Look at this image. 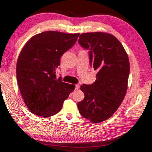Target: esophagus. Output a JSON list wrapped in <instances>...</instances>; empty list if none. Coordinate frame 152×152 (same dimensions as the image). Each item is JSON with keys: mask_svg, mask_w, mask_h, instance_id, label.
Masks as SVG:
<instances>
[{"mask_svg": "<svg viewBox=\"0 0 152 152\" xmlns=\"http://www.w3.org/2000/svg\"><path fill=\"white\" fill-rule=\"evenodd\" d=\"M79 88H80V85H76L75 89L76 90H78V89H79Z\"/></svg>", "mask_w": 152, "mask_h": 152, "instance_id": "34e87169", "label": "esophagus"}]
</instances>
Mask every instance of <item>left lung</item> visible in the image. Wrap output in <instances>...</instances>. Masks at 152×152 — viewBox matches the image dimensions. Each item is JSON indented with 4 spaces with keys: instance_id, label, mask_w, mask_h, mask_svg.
Wrapping results in <instances>:
<instances>
[{
    "instance_id": "obj_1",
    "label": "left lung",
    "mask_w": 152,
    "mask_h": 152,
    "mask_svg": "<svg viewBox=\"0 0 152 152\" xmlns=\"http://www.w3.org/2000/svg\"><path fill=\"white\" fill-rule=\"evenodd\" d=\"M78 43L89 50L90 65L98 71L92 85H83L85 94L78 103L80 114L93 123L110 118L121 105L128 89V56L119 41L103 32L83 33Z\"/></svg>"
}]
</instances>
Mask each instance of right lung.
I'll use <instances>...</instances> for the list:
<instances>
[{"label": "right lung", "instance_id": "obj_1", "mask_svg": "<svg viewBox=\"0 0 152 152\" xmlns=\"http://www.w3.org/2000/svg\"><path fill=\"white\" fill-rule=\"evenodd\" d=\"M79 33L48 31L34 35L18 56V87L27 108L38 116L49 117L61 109L75 85L62 82L56 69L63 54L75 44Z\"/></svg>", "mask_w": 152, "mask_h": 152}]
</instances>
